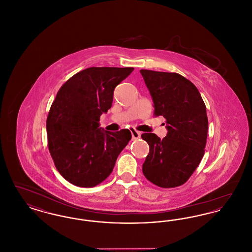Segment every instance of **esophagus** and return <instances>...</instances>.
I'll return each instance as SVG.
<instances>
[{"mask_svg":"<svg viewBox=\"0 0 252 252\" xmlns=\"http://www.w3.org/2000/svg\"><path fill=\"white\" fill-rule=\"evenodd\" d=\"M131 135L132 139L136 140V139H139V138H140L141 132L138 131V130H136V129H134V128H131Z\"/></svg>","mask_w":252,"mask_h":252,"instance_id":"esophagus-1","label":"esophagus"}]
</instances>
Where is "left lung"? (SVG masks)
I'll return each instance as SVG.
<instances>
[{"label": "left lung", "instance_id": "obj_1", "mask_svg": "<svg viewBox=\"0 0 252 252\" xmlns=\"http://www.w3.org/2000/svg\"><path fill=\"white\" fill-rule=\"evenodd\" d=\"M140 72L154 102V116H163L168 129L162 140L154 133L142 134L149 145L143 173L158 187H178L190 179L203 158L206 106L196 87L179 73Z\"/></svg>", "mask_w": 252, "mask_h": 252}]
</instances>
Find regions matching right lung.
Segmentation results:
<instances>
[{
  "mask_svg": "<svg viewBox=\"0 0 252 252\" xmlns=\"http://www.w3.org/2000/svg\"><path fill=\"white\" fill-rule=\"evenodd\" d=\"M134 68L91 67L61 86L46 121L49 152L60 175L91 188L111 174L121 151L131 140L128 129L104 131L102 113L111 108L114 89Z\"/></svg>",
  "mask_w": 252,
  "mask_h": 252,
  "instance_id": "add662e5",
  "label": "right lung"
}]
</instances>
